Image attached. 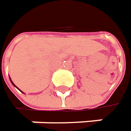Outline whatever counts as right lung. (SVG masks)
I'll return each instance as SVG.
<instances>
[{
  "label": "right lung",
  "mask_w": 131,
  "mask_h": 131,
  "mask_svg": "<svg viewBox=\"0 0 131 131\" xmlns=\"http://www.w3.org/2000/svg\"><path fill=\"white\" fill-rule=\"evenodd\" d=\"M11 82H12V81H11ZM12 83H13V82H12ZM13 85H14V86H16V85H14V84H13Z\"/></svg>",
  "instance_id": "obj_1"
}]
</instances>
